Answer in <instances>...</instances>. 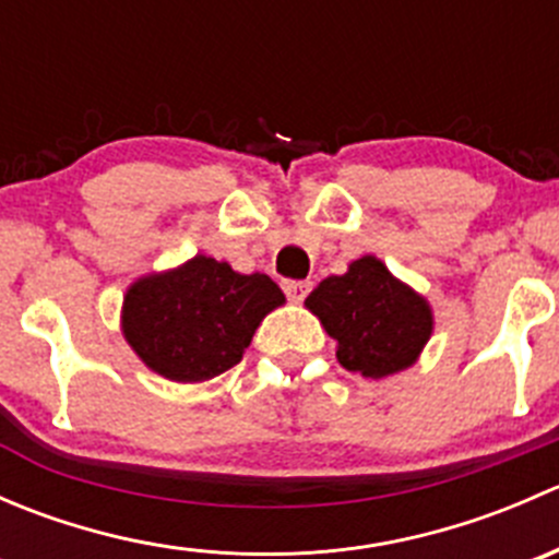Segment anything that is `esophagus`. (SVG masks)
<instances>
[{
    "label": "esophagus",
    "instance_id": "1",
    "mask_svg": "<svg viewBox=\"0 0 559 559\" xmlns=\"http://www.w3.org/2000/svg\"><path fill=\"white\" fill-rule=\"evenodd\" d=\"M284 292L289 300L300 302L306 300L308 292H311V281H284Z\"/></svg>",
    "mask_w": 559,
    "mask_h": 559
}]
</instances>
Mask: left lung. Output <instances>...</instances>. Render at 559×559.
I'll use <instances>...</instances> for the list:
<instances>
[{"mask_svg": "<svg viewBox=\"0 0 559 559\" xmlns=\"http://www.w3.org/2000/svg\"><path fill=\"white\" fill-rule=\"evenodd\" d=\"M306 306L337 341V362L365 379L411 368L432 335L430 302L376 257L357 259L343 275L321 281Z\"/></svg>", "mask_w": 559, "mask_h": 559, "instance_id": "8db88e82", "label": "left lung"}]
</instances>
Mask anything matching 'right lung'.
Instances as JSON below:
<instances>
[{"instance_id":"1","label":"right lung","mask_w":559,"mask_h":559,"mask_svg":"<svg viewBox=\"0 0 559 559\" xmlns=\"http://www.w3.org/2000/svg\"><path fill=\"white\" fill-rule=\"evenodd\" d=\"M284 302L270 275H240L227 262L197 253L129 286L121 330L154 373L197 384L235 368L259 321Z\"/></svg>"}]
</instances>
